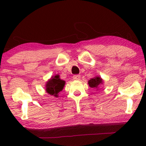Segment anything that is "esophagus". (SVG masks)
Wrapping results in <instances>:
<instances>
[{"instance_id": "obj_1", "label": "esophagus", "mask_w": 146, "mask_h": 146, "mask_svg": "<svg viewBox=\"0 0 146 146\" xmlns=\"http://www.w3.org/2000/svg\"><path fill=\"white\" fill-rule=\"evenodd\" d=\"M73 80H79L80 79V75H73Z\"/></svg>"}]
</instances>
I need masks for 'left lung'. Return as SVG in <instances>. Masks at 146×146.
I'll use <instances>...</instances> for the list:
<instances>
[{
  "label": "left lung",
  "instance_id": "8db88e82",
  "mask_svg": "<svg viewBox=\"0 0 146 146\" xmlns=\"http://www.w3.org/2000/svg\"><path fill=\"white\" fill-rule=\"evenodd\" d=\"M88 84L90 88H96L97 90H98L100 86H101V85H102L104 84V80L101 77L96 75V76H95L94 78H91L90 80H88Z\"/></svg>",
  "mask_w": 146,
  "mask_h": 146
}]
</instances>
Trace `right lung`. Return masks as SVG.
Segmentation results:
<instances>
[{
  "label": "right lung",
  "mask_w": 146,
  "mask_h": 146,
  "mask_svg": "<svg viewBox=\"0 0 146 146\" xmlns=\"http://www.w3.org/2000/svg\"><path fill=\"white\" fill-rule=\"evenodd\" d=\"M65 81L60 78V75L57 74L52 76L45 84V90L48 95L55 98H58V93L62 91L64 87Z\"/></svg>",
  "instance_id": "1"
}]
</instances>
